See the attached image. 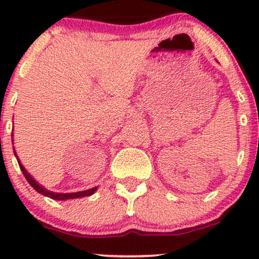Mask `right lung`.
<instances>
[{
    "label": "right lung",
    "mask_w": 259,
    "mask_h": 259,
    "mask_svg": "<svg viewBox=\"0 0 259 259\" xmlns=\"http://www.w3.org/2000/svg\"><path fill=\"white\" fill-rule=\"evenodd\" d=\"M14 154H16L17 157V160H18V164H19L20 167V170L23 171V174H24L25 179L28 180V183L30 184V185L34 187L35 190L38 192V194L44 195V196H47V197L52 198V200H72V198H80V197H86V196H91L94 194L95 191L97 190V187H92V189H89V190H85V191H79V192H72V194H57V192H52V191H49V190L45 189L44 186H41L40 184L37 183L36 180L34 179V178L31 177L30 174L28 173V171L25 170V168L23 167L22 164H20V160L18 159V156L16 153V151H14Z\"/></svg>",
    "instance_id": "add662e5"
}]
</instances>
